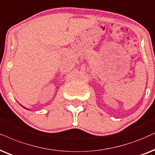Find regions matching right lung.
Listing matches in <instances>:
<instances>
[{
  "instance_id": "obj_1",
  "label": "right lung",
  "mask_w": 155,
  "mask_h": 155,
  "mask_svg": "<svg viewBox=\"0 0 155 155\" xmlns=\"http://www.w3.org/2000/svg\"><path fill=\"white\" fill-rule=\"evenodd\" d=\"M21 106H22V105H21ZM22 107H23V106H22ZM23 107V108H25V107ZM25 109H26V108H25Z\"/></svg>"
}]
</instances>
